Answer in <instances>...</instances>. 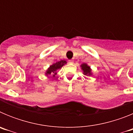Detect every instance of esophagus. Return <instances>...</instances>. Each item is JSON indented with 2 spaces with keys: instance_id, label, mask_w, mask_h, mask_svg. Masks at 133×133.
<instances>
[{
  "instance_id": "34e87169",
  "label": "esophagus",
  "mask_w": 133,
  "mask_h": 133,
  "mask_svg": "<svg viewBox=\"0 0 133 133\" xmlns=\"http://www.w3.org/2000/svg\"><path fill=\"white\" fill-rule=\"evenodd\" d=\"M69 62L70 63H74V61H73V60H69Z\"/></svg>"
}]
</instances>
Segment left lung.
I'll use <instances>...</instances> for the list:
<instances>
[{"label":"left lung","instance_id":"1","mask_svg":"<svg viewBox=\"0 0 133 133\" xmlns=\"http://www.w3.org/2000/svg\"><path fill=\"white\" fill-rule=\"evenodd\" d=\"M81 70L83 71V75H87V76H91L92 75V69L90 68V66L88 65L87 63H83V64H81Z\"/></svg>","mask_w":133,"mask_h":133}]
</instances>
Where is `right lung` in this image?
I'll list each match as a JSON object with an SVG mask.
<instances>
[{
  "label": "right lung",
  "instance_id": "add662e5",
  "mask_svg": "<svg viewBox=\"0 0 133 133\" xmlns=\"http://www.w3.org/2000/svg\"><path fill=\"white\" fill-rule=\"evenodd\" d=\"M67 63V62L65 60H61V61L56 62V63H53L52 64L49 66L47 69V70L45 71V74L44 75L47 77H49V76H52V77H55L56 75H57V71L61 68L63 67V66L65 65Z\"/></svg>",
  "mask_w": 133,
  "mask_h": 133
}]
</instances>
